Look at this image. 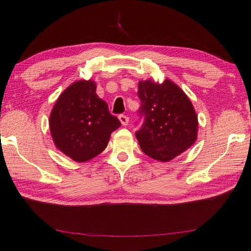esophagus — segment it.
Segmentation results:
<instances>
[{"label": "esophagus", "instance_id": "1", "mask_svg": "<svg viewBox=\"0 0 251 251\" xmlns=\"http://www.w3.org/2000/svg\"><path fill=\"white\" fill-rule=\"evenodd\" d=\"M119 119H120V121H121V123H122V125H123V126L128 125V122H129L128 116H126V115H124V114H121V115L119 116Z\"/></svg>", "mask_w": 251, "mask_h": 251}]
</instances>
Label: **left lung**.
Masks as SVG:
<instances>
[{"mask_svg":"<svg viewBox=\"0 0 251 251\" xmlns=\"http://www.w3.org/2000/svg\"><path fill=\"white\" fill-rule=\"evenodd\" d=\"M140 128L136 131L141 150L150 158L168 162L197 138L198 119L188 97L171 80L138 85Z\"/></svg>","mask_w":251,"mask_h":251,"instance_id":"left-lung-1","label":"left lung"}]
</instances>
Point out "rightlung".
Wrapping results in <instances>:
<instances>
[{
    "label": "right lung",
    "mask_w": 251,
    "mask_h": 251,
    "mask_svg": "<svg viewBox=\"0 0 251 251\" xmlns=\"http://www.w3.org/2000/svg\"><path fill=\"white\" fill-rule=\"evenodd\" d=\"M121 126L106 102L96 93L91 80L74 82L54 105L50 129L54 144L77 162L95 158L105 149L110 136Z\"/></svg>",
    "instance_id": "obj_1"
}]
</instances>
